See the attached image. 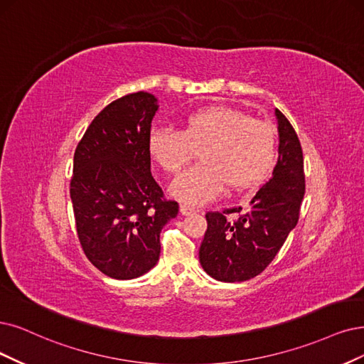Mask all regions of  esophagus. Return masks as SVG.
<instances>
[{"instance_id": "esophagus-1", "label": "esophagus", "mask_w": 364, "mask_h": 364, "mask_svg": "<svg viewBox=\"0 0 364 364\" xmlns=\"http://www.w3.org/2000/svg\"><path fill=\"white\" fill-rule=\"evenodd\" d=\"M180 211H181V214H184V216H189V214H193V213H196L198 210L193 208V207H191V205H187V204H181V205H180Z\"/></svg>"}]
</instances>
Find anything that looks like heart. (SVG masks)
<instances>
[{
  "instance_id": "b5f03b06",
  "label": "heart",
  "mask_w": 364,
  "mask_h": 364,
  "mask_svg": "<svg viewBox=\"0 0 364 364\" xmlns=\"http://www.w3.org/2000/svg\"><path fill=\"white\" fill-rule=\"evenodd\" d=\"M200 150L203 164L180 173L171 195L184 204L200 205L226 187L243 189L262 180L276 156V134L262 119L226 106H208L187 114L181 130L154 127L148 151L168 173H177Z\"/></svg>"
}]
</instances>
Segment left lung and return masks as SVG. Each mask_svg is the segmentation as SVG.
<instances>
[{"label": "left lung", "instance_id": "1", "mask_svg": "<svg viewBox=\"0 0 364 364\" xmlns=\"http://www.w3.org/2000/svg\"><path fill=\"white\" fill-rule=\"evenodd\" d=\"M279 130V157L272 178L257 192L247 211L235 223L225 214L241 213V207L223 213L210 211L207 231L199 249L204 270L220 282H245L262 273L284 246L299 222L304 196L303 151L288 118L274 111Z\"/></svg>", "mask_w": 364, "mask_h": 364}]
</instances>
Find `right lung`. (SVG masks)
<instances>
[{
	"label": "right lung",
	"mask_w": 364,
	"mask_h": 364,
	"mask_svg": "<svg viewBox=\"0 0 364 364\" xmlns=\"http://www.w3.org/2000/svg\"><path fill=\"white\" fill-rule=\"evenodd\" d=\"M159 109L150 92L114 100L91 121L73 157L70 198L77 238L90 262L118 280L157 264L160 232L177 218L151 175L148 134Z\"/></svg>",
	"instance_id": "obj_1"
}]
</instances>
